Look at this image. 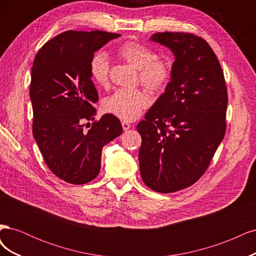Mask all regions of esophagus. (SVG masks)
Instances as JSON below:
<instances>
[{
	"label": "esophagus",
	"mask_w": 256,
	"mask_h": 256,
	"mask_svg": "<svg viewBox=\"0 0 256 256\" xmlns=\"http://www.w3.org/2000/svg\"><path fill=\"white\" fill-rule=\"evenodd\" d=\"M122 129L125 130V131L129 130V129H130V127H131L130 124H129V122H122Z\"/></svg>",
	"instance_id": "obj_1"
}]
</instances>
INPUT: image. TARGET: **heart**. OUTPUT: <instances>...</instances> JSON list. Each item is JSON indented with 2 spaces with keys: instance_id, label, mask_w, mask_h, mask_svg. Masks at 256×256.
I'll return each instance as SVG.
<instances>
[{
  "instance_id": "b5f03b06",
  "label": "heart",
  "mask_w": 256,
  "mask_h": 256,
  "mask_svg": "<svg viewBox=\"0 0 256 256\" xmlns=\"http://www.w3.org/2000/svg\"><path fill=\"white\" fill-rule=\"evenodd\" d=\"M116 56L134 66L138 72V79L144 86L154 92L164 90L172 79V60L166 56H156L154 51L146 44L129 40L120 44ZM92 79L100 86L109 82L110 60L104 52H97L90 62ZM150 104V98L140 90H118L106 99L104 109L118 118L131 122L141 115Z\"/></svg>"
}]
</instances>
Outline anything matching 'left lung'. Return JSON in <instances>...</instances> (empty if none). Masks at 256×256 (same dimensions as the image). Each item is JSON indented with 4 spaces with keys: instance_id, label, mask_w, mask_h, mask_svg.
Masks as SVG:
<instances>
[{
    "instance_id": "left-lung-1",
    "label": "left lung",
    "mask_w": 256,
    "mask_h": 256,
    "mask_svg": "<svg viewBox=\"0 0 256 256\" xmlns=\"http://www.w3.org/2000/svg\"><path fill=\"white\" fill-rule=\"evenodd\" d=\"M174 53L171 82L138 124L140 172L147 187L171 193L206 172L226 131L228 90L210 46L191 33L152 36Z\"/></svg>"
}]
</instances>
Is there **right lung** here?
<instances>
[{
  "instance_id": "add662e5",
  "label": "right lung",
  "mask_w": 256,
  "mask_h": 256,
  "mask_svg": "<svg viewBox=\"0 0 256 256\" xmlns=\"http://www.w3.org/2000/svg\"><path fill=\"white\" fill-rule=\"evenodd\" d=\"M120 36L104 30H66L46 42L36 54L30 74L33 136L46 164L72 184H86L99 174L102 150L122 134L120 120L104 114L88 132L84 120H94L98 92L90 80L94 53Z\"/></svg>"
}]
</instances>
